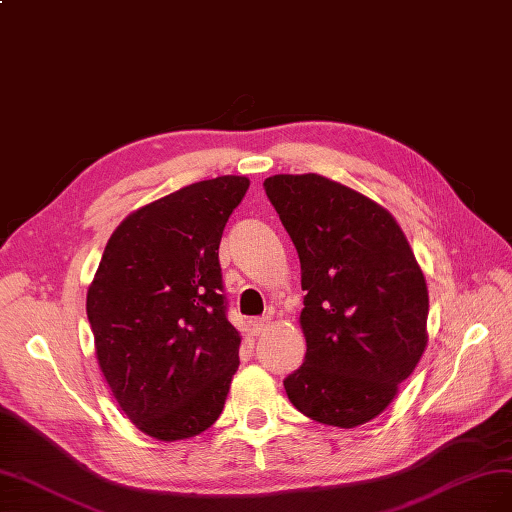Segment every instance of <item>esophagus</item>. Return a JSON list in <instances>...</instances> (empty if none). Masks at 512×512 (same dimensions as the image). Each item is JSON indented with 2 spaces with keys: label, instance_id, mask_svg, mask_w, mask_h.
<instances>
[{
  "label": "esophagus",
  "instance_id": "obj_1",
  "mask_svg": "<svg viewBox=\"0 0 512 512\" xmlns=\"http://www.w3.org/2000/svg\"><path fill=\"white\" fill-rule=\"evenodd\" d=\"M267 328H269V317H256V320H252L254 334H262Z\"/></svg>",
  "mask_w": 512,
  "mask_h": 512
}]
</instances>
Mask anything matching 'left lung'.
I'll return each instance as SVG.
<instances>
[{
	"label": "left lung",
	"mask_w": 512,
	"mask_h": 512,
	"mask_svg": "<svg viewBox=\"0 0 512 512\" xmlns=\"http://www.w3.org/2000/svg\"><path fill=\"white\" fill-rule=\"evenodd\" d=\"M264 192L301 258L307 354L284 379L294 407L356 428L387 409L426 349L428 288L396 220L317 173L273 175Z\"/></svg>",
	"instance_id": "1"
}]
</instances>
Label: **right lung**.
Wrapping results in <instances>:
<instances>
[{"mask_svg":"<svg viewBox=\"0 0 512 512\" xmlns=\"http://www.w3.org/2000/svg\"><path fill=\"white\" fill-rule=\"evenodd\" d=\"M250 180L222 175L122 222L86 294L101 373L120 409L158 440L205 432L239 366L218 248Z\"/></svg>","mask_w":512,"mask_h":512,"instance_id":"add662e5","label":"right lung"}]
</instances>
